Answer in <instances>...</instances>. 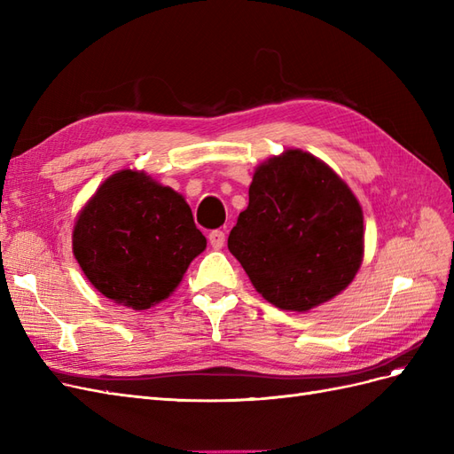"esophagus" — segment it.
<instances>
[{"label": "esophagus", "mask_w": 454, "mask_h": 454, "mask_svg": "<svg viewBox=\"0 0 454 454\" xmlns=\"http://www.w3.org/2000/svg\"><path fill=\"white\" fill-rule=\"evenodd\" d=\"M208 240L212 244V248H222V246L225 244V232L215 229V231H212L210 235H208Z\"/></svg>", "instance_id": "esophagus-1"}]
</instances>
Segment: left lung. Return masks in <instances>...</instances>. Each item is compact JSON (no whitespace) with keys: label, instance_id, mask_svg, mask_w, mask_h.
<instances>
[{"label":"left lung","instance_id":"1","mask_svg":"<svg viewBox=\"0 0 454 454\" xmlns=\"http://www.w3.org/2000/svg\"><path fill=\"white\" fill-rule=\"evenodd\" d=\"M227 246L269 303L305 312L340 294L358 272L364 214L327 164L287 149L255 170L248 208Z\"/></svg>","mask_w":454,"mask_h":454}]
</instances>
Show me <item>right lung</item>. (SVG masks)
<instances>
[{
    "label": "right lung",
    "mask_w": 454,
    "mask_h": 454,
    "mask_svg": "<svg viewBox=\"0 0 454 454\" xmlns=\"http://www.w3.org/2000/svg\"><path fill=\"white\" fill-rule=\"evenodd\" d=\"M204 248L184 197L132 170L106 180L74 229V254L89 282L134 310L167 299Z\"/></svg>",
    "instance_id": "right-lung-1"
}]
</instances>
